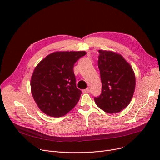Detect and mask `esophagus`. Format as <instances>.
Listing matches in <instances>:
<instances>
[{
	"label": "esophagus",
	"mask_w": 160,
	"mask_h": 160,
	"mask_svg": "<svg viewBox=\"0 0 160 160\" xmlns=\"http://www.w3.org/2000/svg\"><path fill=\"white\" fill-rule=\"evenodd\" d=\"M89 91H90L89 88H87V89H83V93H89Z\"/></svg>",
	"instance_id": "34e87169"
}]
</instances>
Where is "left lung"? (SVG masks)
Masks as SVG:
<instances>
[{
  "mask_svg": "<svg viewBox=\"0 0 160 160\" xmlns=\"http://www.w3.org/2000/svg\"><path fill=\"white\" fill-rule=\"evenodd\" d=\"M98 67L102 83L101 95L95 98L98 107L115 113L128 107L135 88V77L132 66L122 55L110 51L99 50Z\"/></svg>",
  "mask_w": 160,
  "mask_h": 160,
  "instance_id": "left-lung-1",
  "label": "left lung"
}]
</instances>
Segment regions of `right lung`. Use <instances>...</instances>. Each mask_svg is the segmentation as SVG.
I'll use <instances>...</instances> for the list:
<instances>
[{"label":"right lung","mask_w":160,"mask_h":160,"mask_svg":"<svg viewBox=\"0 0 160 160\" xmlns=\"http://www.w3.org/2000/svg\"><path fill=\"white\" fill-rule=\"evenodd\" d=\"M85 51H57L43 59L34 69L31 89L38 108L54 118L64 116L78 103L73 67Z\"/></svg>","instance_id":"obj_1"}]
</instances>
